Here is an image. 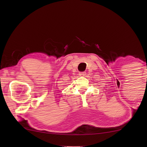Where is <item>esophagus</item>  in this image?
I'll list each match as a JSON object with an SVG mask.
<instances>
[{"instance_id":"1","label":"esophagus","mask_w":147,"mask_h":147,"mask_svg":"<svg viewBox=\"0 0 147 147\" xmlns=\"http://www.w3.org/2000/svg\"><path fill=\"white\" fill-rule=\"evenodd\" d=\"M78 74H79V76H86V72H80Z\"/></svg>"}]
</instances>
